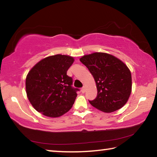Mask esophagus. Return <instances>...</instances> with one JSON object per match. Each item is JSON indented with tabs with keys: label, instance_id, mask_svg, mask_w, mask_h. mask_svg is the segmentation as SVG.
<instances>
[{
	"label": "esophagus",
	"instance_id": "esophagus-1",
	"mask_svg": "<svg viewBox=\"0 0 157 157\" xmlns=\"http://www.w3.org/2000/svg\"><path fill=\"white\" fill-rule=\"evenodd\" d=\"M85 91H86V89H85L84 86H83V87H82V88L81 89V92L82 93V94H84Z\"/></svg>",
	"mask_w": 157,
	"mask_h": 157
}]
</instances>
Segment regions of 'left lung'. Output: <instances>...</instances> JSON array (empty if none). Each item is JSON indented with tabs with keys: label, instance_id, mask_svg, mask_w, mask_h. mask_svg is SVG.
<instances>
[{
	"label": "left lung",
	"instance_id": "8db88e82",
	"mask_svg": "<svg viewBox=\"0 0 157 157\" xmlns=\"http://www.w3.org/2000/svg\"><path fill=\"white\" fill-rule=\"evenodd\" d=\"M79 60L96 83L97 97L89 100L90 104L107 113L123 107L132 91V75L127 66L118 58L104 52L84 55Z\"/></svg>",
	"mask_w": 157,
	"mask_h": 157
}]
</instances>
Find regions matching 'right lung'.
<instances>
[{"label": "right lung", "instance_id": "add662e5", "mask_svg": "<svg viewBox=\"0 0 157 157\" xmlns=\"http://www.w3.org/2000/svg\"><path fill=\"white\" fill-rule=\"evenodd\" d=\"M73 62V58L67 55H52L39 62L28 73L26 93L38 112L55 118L72 107L79 91L72 86L73 78L67 75Z\"/></svg>", "mask_w": 157, "mask_h": 157}]
</instances>
